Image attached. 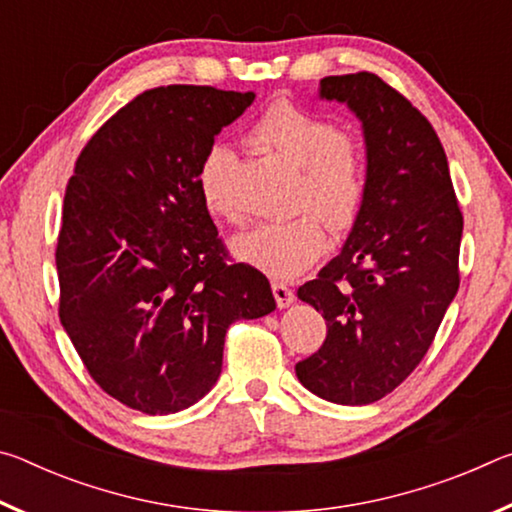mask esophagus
<instances>
[{
    "mask_svg": "<svg viewBox=\"0 0 512 512\" xmlns=\"http://www.w3.org/2000/svg\"><path fill=\"white\" fill-rule=\"evenodd\" d=\"M273 296H275V302L280 309L289 307L291 302L296 300V293H293V289H289L287 284H282V282H273Z\"/></svg>",
    "mask_w": 512,
    "mask_h": 512,
    "instance_id": "obj_1",
    "label": "esophagus"
}]
</instances>
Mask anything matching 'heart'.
I'll return each mask as SVG.
<instances>
[{
    "instance_id": "1",
    "label": "heart",
    "mask_w": 512,
    "mask_h": 512,
    "mask_svg": "<svg viewBox=\"0 0 512 512\" xmlns=\"http://www.w3.org/2000/svg\"><path fill=\"white\" fill-rule=\"evenodd\" d=\"M248 140L300 169L296 210L305 212L255 225L235 237L232 250L257 271L291 280L325 253V222L334 235H345L357 225L368 194L366 153L357 137L339 131L332 119L284 97L259 112L248 128ZM235 164L237 155L230 146L214 144L198 167V192L205 207L228 221H239L230 194Z\"/></svg>"
}]
</instances>
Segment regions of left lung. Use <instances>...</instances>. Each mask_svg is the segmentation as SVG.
Segmentation results:
<instances>
[{
	"mask_svg": "<svg viewBox=\"0 0 512 512\" xmlns=\"http://www.w3.org/2000/svg\"><path fill=\"white\" fill-rule=\"evenodd\" d=\"M320 99L361 119L368 194L341 253L298 289L327 336L296 375L327 402L361 406L395 391L431 348L461 284L463 214L443 144L409 99L370 72L325 76Z\"/></svg>",
	"mask_w": 512,
	"mask_h": 512,
	"instance_id": "8db88e82",
	"label": "left lung"
}]
</instances>
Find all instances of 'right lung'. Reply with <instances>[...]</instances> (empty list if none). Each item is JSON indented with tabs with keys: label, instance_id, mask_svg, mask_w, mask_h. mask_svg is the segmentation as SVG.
Listing matches in <instances>:
<instances>
[{
	"label": "right lung",
	"instance_id": "right-lung-1",
	"mask_svg": "<svg viewBox=\"0 0 512 512\" xmlns=\"http://www.w3.org/2000/svg\"><path fill=\"white\" fill-rule=\"evenodd\" d=\"M253 92L146 90L74 164L56 268L58 316L90 377L149 415L183 411L216 384L225 332L275 309L266 275L230 262L198 192V167Z\"/></svg>",
	"mask_w": 512,
	"mask_h": 512
}]
</instances>
